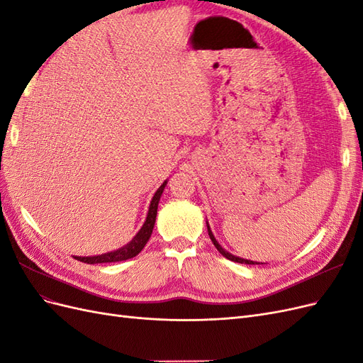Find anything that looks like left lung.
<instances>
[{"mask_svg": "<svg viewBox=\"0 0 363 363\" xmlns=\"http://www.w3.org/2000/svg\"><path fill=\"white\" fill-rule=\"evenodd\" d=\"M206 224H207V232H208V236H211V239H212V242H213V245L216 247V250L221 252V255L225 257V259H228V260H233V262H238V263H247V265H263L262 262H255V260H250V259H244V257H239V256H235V255H232V252H228L227 250H224L221 245H219V242L216 240V238L213 236V233H212V230H211V225H208V223L206 221Z\"/></svg>", "mask_w": 363, "mask_h": 363, "instance_id": "8db88e82", "label": "left lung"}]
</instances>
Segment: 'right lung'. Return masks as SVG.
Segmentation results:
<instances>
[{
	"label": "right lung",
	"mask_w": 363,
	"mask_h": 363,
	"mask_svg": "<svg viewBox=\"0 0 363 363\" xmlns=\"http://www.w3.org/2000/svg\"><path fill=\"white\" fill-rule=\"evenodd\" d=\"M168 180H164L160 188L155 192V196H152V200L150 203V207H148V213H147V218H145V223L144 225L140 227L139 232L135 235V238L130 240L128 244H125L124 247H121L118 250H113V251H108V252H104V255H98V256H87V257H82V256H74L77 260L80 262H84V263H111V262H123V260H127V259H131L138 256L139 252L142 251V248H144L148 242V239L152 233V228H155V223H156V216H157V206H159V201H160V196L163 194V189L164 186H167Z\"/></svg>",
	"instance_id": "add662e5"
}]
</instances>
